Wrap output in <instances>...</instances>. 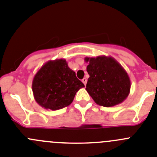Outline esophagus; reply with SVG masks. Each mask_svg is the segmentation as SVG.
I'll return each mask as SVG.
<instances>
[{
	"label": "esophagus",
	"instance_id": "obj_1",
	"mask_svg": "<svg viewBox=\"0 0 157 157\" xmlns=\"http://www.w3.org/2000/svg\"><path fill=\"white\" fill-rule=\"evenodd\" d=\"M82 82L84 83V85H86V84H87V79H86V78H83V80H82Z\"/></svg>",
	"mask_w": 157,
	"mask_h": 157
}]
</instances>
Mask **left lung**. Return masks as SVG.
Listing matches in <instances>:
<instances>
[{"mask_svg":"<svg viewBox=\"0 0 157 157\" xmlns=\"http://www.w3.org/2000/svg\"><path fill=\"white\" fill-rule=\"evenodd\" d=\"M88 63L86 91L94 102L105 107L114 106L128 98L131 89V80L126 70L110 56L86 57Z\"/></svg>","mask_w":157,"mask_h":157,"instance_id":"obj_1","label":"left lung"}]
</instances>
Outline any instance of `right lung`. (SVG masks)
Wrapping results in <instances>:
<instances>
[{
  "label": "right lung",
  "mask_w": 157,
  "mask_h": 157,
  "mask_svg": "<svg viewBox=\"0 0 157 157\" xmlns=\"http://www.w3.org/2000/svg\"><path fill=\"white\" fill-rule=\"evenodd\" d=\"M84 87L63 59L50 60L44 64L32 83L35 101L43 108L52 110L70 105L76 93Z\"/></svg>",
  "instance_id": "right-lung-1"
}]
</instances>
